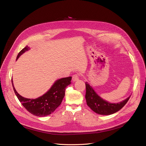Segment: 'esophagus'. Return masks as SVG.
<instances>
[{
	"instance_id": "obj_1",
	"label": "esophagus",
	"mask_w": 146,
	"mask_h": 146,
	"mask_svg": "<svg viewBox=\"0 0 146 146\" xmlns=\"http://www.w3.org/2000/svg\"><path fill=\"white\" fill-rule=\"evenodd\" d=\"M79 75L78 74H74L73 77H72V80L73 82L75 81H77V80H79Z\"/></svg>"
}]
</instances>
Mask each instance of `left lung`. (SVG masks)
Returning a JSON list of instances; mask_svg holds the SVG:
<instances>
[{
	"label": "left lung",
	"mask_w": 146,
	"mask_h": 146,
	"mask_svg": "<svg viewBox=\"0 0 146 146\" xmlns=\"http://www.w3.org/2000/svg\"><path fill=\"white\" fill-rule=\"evenodd\" d=\"M85 99L87 105L94 112L100 115H111L120 110L131 97L130 96L120 103L111 104L101 99L87 82H85Z\"/></svg>",
	"instance_id": "8db88e82"
}]
</instances>
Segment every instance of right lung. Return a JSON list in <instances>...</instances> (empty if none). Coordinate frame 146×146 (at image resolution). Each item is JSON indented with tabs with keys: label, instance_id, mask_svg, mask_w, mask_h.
Wrapping results in <instances>:
<instances>
[{
	"label": "right lung",
	"instance_id": "right-lung-1",
	"mask_svg": "<svg viewBox=\"0 0 146 146\" xmlns=\"http://www.w3.org/2000/svg\"><path fill=\"white\" fill-rule=\"evenodd\" d=\"M28 50L29 47L26 46L19 53L16 60ZM71 76L57 80L46 94L35 99H26L21 96L16 91L13 82L12 84L15 95L25 108L34 115L44 117L52 114L61 105L65 96L66 88L71 84ZM11 80L13 82V80Z\"/></svg>",
	"mask_w": 146,
	"mask_h": 146
}]
</instances>
